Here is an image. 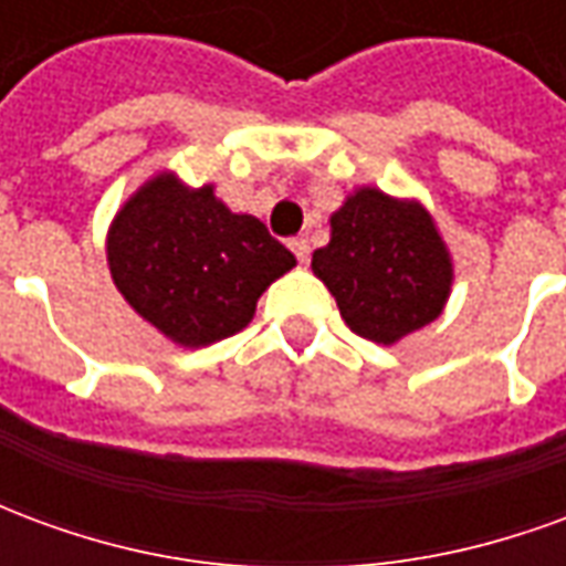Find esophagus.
Here are the masks:
<instances>
[{
  "instance_id": "1",
  "label": "esophagus",
  "mask_w": 566,
  "mask_h": 566,
  "mask_svg": "<svg viewBox=\"0 0 566 566\" xmlns=\"http://www.w3.org/2000/svg\"><path fill=\"white\" fill-rule=\"evenodd\" d=\"M291 251H294L300 263H308V254H312V248H308L306 235H296V239H291Z\"/></svg>"
}]
</instances>
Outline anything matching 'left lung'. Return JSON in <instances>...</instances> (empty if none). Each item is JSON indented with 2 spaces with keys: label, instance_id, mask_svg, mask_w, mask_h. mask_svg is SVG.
Instances as JSON below:
<instances>
[{
  "label": "left lung",
  "instance_id": "obj_1",
  "mask_svg": "<svg viewBox=\"0 0 566 566\" xmlns=\"http://www.w3.org/2000/svg\"><path fill=\"white\" fill-rule=\"evenodd\" d=\"M312 270L364 339L400 343L437 321L451 294V254L430 211L379 187H357L331 214V242Z\"/></svg>",
  "mask_w": 566,
  "mask_h": 566
}]
</instances>
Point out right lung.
I'll list each match as a JSON object with an SVG mask.
<instances>
[{"label": "right lung", "mask_w": 566, "mask_h": 566, "mask_svg": "<svg viewBox=\"0 0 566 566\" xmlns=\"http://www.w3.org/2000/svg\"><path fill=\"white\" fill-rule=\"evenodd\" d=\"M108 270L150 327L185 348L233 336L254 318L260 294L296 258L270 230L235 214L214 187L154 175L108 227Z\"/></svg>", "instance_id": "add662e5"}]
</instances>
